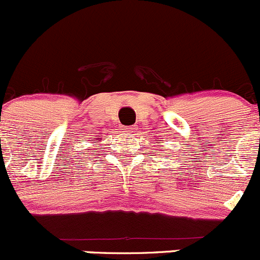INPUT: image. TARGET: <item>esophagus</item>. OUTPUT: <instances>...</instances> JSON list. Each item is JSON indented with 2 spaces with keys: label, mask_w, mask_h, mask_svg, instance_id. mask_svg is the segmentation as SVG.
<instances>
[{
  "label": "esophagus",
  "mask_w": 260,
  "mask_h": 260,
  "mask_svg": "<svg viewBox=\"0 0 260 260\" xmlns=\"http://www.w3.org/2000/svg\"><path fill=\"white\" fill-rule=\"evenodd\" d=\"M122 133L126 134V135H130V134L134 133V129H133V127H129V126L122 127Z\"/></svg>",
  "instance_id": "1"
}]
</instances>
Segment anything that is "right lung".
Instances as JSON below:
<instances>
[{"mask_svg": "<svg viewBox=\"0 0 260 260\" xmlns=\"http://www.w3.org/2000/svg\"><path fill=\"white\" fill-rule=\"evenodd\" d=\"M97 140H101V138H99V139H97Z\"/></svg>", "mask_w": 260, "mask_h": 260, "instance_id": "1", "label": "right lung"}]
</instances>
